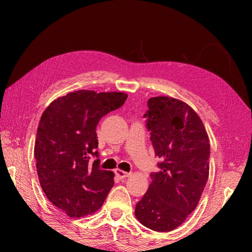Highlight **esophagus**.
Returning <instances> with one entry per match:
<instances>
[{
  "mask_svg": "<svg viewBox=\"0 0 252 252\" xmlns=\"http://www.w3.org/2000/svg\"><path fill=\"white\" fill-rule=\"evenodd\" d=\"M114 173H116L117 176H118L119 178H120V179L130 177V173L123 171V170H121V169H116V170H114Z\"/></svg>",
  "mask_w": 252,
  "mask_h": 252,
  "instance_id": "34e87169",
  "label": "esophagus"
}]
</instances>
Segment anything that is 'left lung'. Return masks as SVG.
Masks as SVG:
<instances>
[{
  "label": "left lung",
  "instance_id": "8db88e82",
  "mask_svg": "<svg viewBox=\"0 0 252 252\" xmlns=\"http://www.w3.org/2000/svg\"><path fill=\"white\" fill-rule=\"evenodd\" d=\"M159 171L136 203L135 217L147 228L167 232L183 223L209 177L210 144L201 119L185 102L168 96L148 100L144 113Z\"/></svg>",
  "mask_w": 252,
  "mask_h": 252
}]
</instances>
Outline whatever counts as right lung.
Instances as JSON below:
<instances>
[{
	"mask_svg": "<svg viewBox=\"0 0 252 252\" xmlns=\"http://www.w3.org/2000/svg\"><path fill=\"white\" fill-rule=\"evenodd\" d=\"M122 92L80 90L51 103L41 117L34 156L42 189L71 218L95 212L114 185V173L100 169L96 125L120 108Z\"/></svg>",
	"mask_w": 252,
	"mask_h": 252,
	"instance_id": "add662e5",
	"label": "right lung"
}]
</instances>
